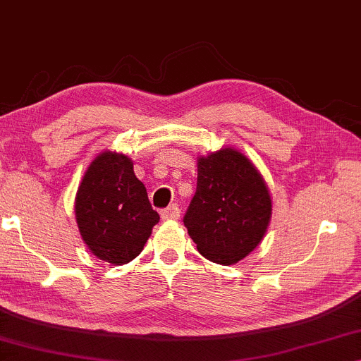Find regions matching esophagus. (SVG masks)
<instances>
[{"mask_svg":"<svg viewBox=\"0 0 361 361\" xmlns=\"http://www.w3.org/2000/svg\"><path fill=\"white\" fill-rule=\"evenodd\" d=\"M180 217V207L178 204H171L166 207V209L161 211V219H166V221H175Z\"/></svg>","mask_w":361,"mask_h":361,"instance_id":"obj_1","label":"esophagus"}]
</instances>
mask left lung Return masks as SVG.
I'll list each match as a JSON object with an SVG mask.
<instances>
[{
  "label": "left lung",
  "instance_id": "1",
  "mask_svg": "<svg viewBox=\"0 0 361 361\" xmlns=\"http://www.w3.org/2000/svg\"><path fill=\"white\" fill-rule=\"evenodd\" d=\"M270 217V192L247 157L233 149L201 157L183 222L202 257L219 265L242 260L262 242Z\"/></svg>",
  "mask_w": 361,
  "mask_h": 361
}]
</instances>
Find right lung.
Masks as SVG:
<instances>
[{
	"instance_id": "add662e5",
	"label": "right lung",
	"mask_w": 361,
	"mask_h": 361,
	"mask_svg": "<svg viewBox=\"0 0 361 361\" xmlns=\"http://www.w3.org/2000/svg\"><path fill=\"white\" fill-rule=\"evenodd\" d=\"M81 237L93 255L124 265L139 255L160 221L144 183L123 154L104 152L86 170L75 200Z\"/></svg>"
}]
</instances>
